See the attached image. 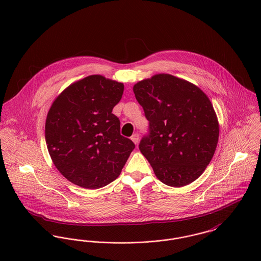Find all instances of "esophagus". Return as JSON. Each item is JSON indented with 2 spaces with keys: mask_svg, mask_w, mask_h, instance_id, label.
Here are the masks:
<instances>
[{
  "mask_svg": "<svg viewBox=\"0 0 261 261\" xmlns=\"http://www.w3.org/2000/svg\"><path fill=\"white\" fill-rule=\"evenodd\" d=\"M130 139H132V141H133L136 145H138V144H139V141H140V136H139V134H134Z\"/></svg>",
  "mask_w": 261,
  "mask_h": 261,
  "instance_id": "obj_1",
  "label": "esophagus"
}]
</instances>
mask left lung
I'll return each mask as SVG.
<instances>
[{"instance_id": "left-lung-1", "label": "left lung", "mask_w": 261, "mask_h": 261, "mask_svg": "<svg viewBox=\"0 0 261 261\" xmlns=\"http://www.w3.org/2000/svg\"><path fill=\"white\" fill-rule=\"evenodd\" d=\"M134 92L149 120L139 148L164 184L183 187L197 180L212 160L219 124L208 96L171 74L153 75Z\"/></svg>"}]
</instances>
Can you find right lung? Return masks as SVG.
I'll return each mask as SVG.
<instances>
[{"label": "right lung", "mask_w": 261, "mask_h": 261, "mask_svg": "<svg viewBox=\"0 0 261 261\" xmlns=\"http://www.w3.org/2000/svg\"><path fill=\"white\" fill-rule=\"evenodd\" d=\"M123 84L90 75L69 85L52 103L45 140L57 170L71 183L98 189L120 174L135 144L120 135L112 113Z\"/></svg>", "instance_id": "add662e5"}]
</instances>
